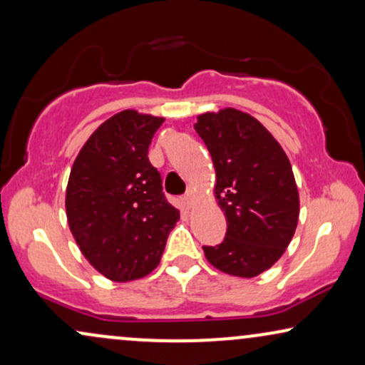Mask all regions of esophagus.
Returning a JSON list of instances; mask_svg holds the SVG:
<instances>
[{
	"mask_svg": "<svg viewBox=\"0 0 365 365\" xmlns=\"http://www.w3.org/2000/svg\"><path fill=\"white\" fill-rule=\"evenodd\" d=\"M183 204H185L188 209L193 207V204H195V188H188L185 197H183Z\"/></svg>",
	"mask_w": 365,
	"mask_h": 365,
	"instance_id": "esophagus-1",
	"label": "esophagus"
}]
</instances>
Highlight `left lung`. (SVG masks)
<instances>
[{
	"instance_id": "8db88e82",
	"label": "left lung",
	"mask_w": 365,
	"mask_h": 365,
	"mask_svg": "<svg viewBox=\"0 0 365 365\" xmlns=\"http://www.w3.org/2000/svg\"><path fill=\"white\" fill-rule=\"evenodd\" d=\"M215 168L214 195L227 220L219 246H204L207 261L225 274L255 278L292 242L299 195L288 156L262 124L234 108L198 114L193 124Z\"/></svg>"
}]
</instances>
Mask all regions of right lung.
I'll return each mask as SVG.
<instances>
[{
	"label": "right lung",
	"mask_w": 365,
	"mask_h": 365,
	"mask_svg": "<svg viewBox=\"0 0 365 365\" xmlns=\"http://www.w3.org/2000/svg\"><path fill=\"white\" fill-rule=\"evenodd\" d=\"M165 118L126 109L92 133L73 161L66 192L68 227L94 269L116 283L160 264L180 212L148 160Z\"/></svg>",
	"instance_id": "right-lung-1"
}]
</instances>
